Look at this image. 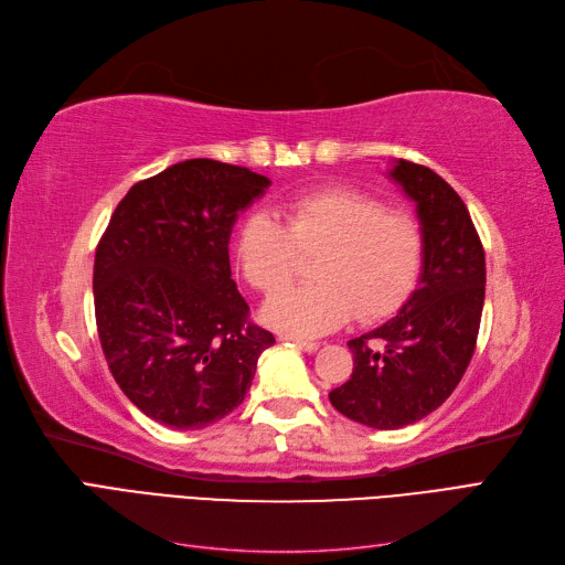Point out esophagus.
Listing matches in <instances>:
<instances>
[{
    "label": "esophagus",
    "mask_w": 565,
    "mask_h": 565,
    "mask_svg": "<svg viewBox=\"0 0 565 565\" xmlns=\"http://www.w3.org/2000/svg\"><path fill=\"white\" fill-rule=\"evenodd\" d=\"M280 339L282 341H292L295 347H299L301 351H306V353H313V351H318V341H309V339H295V337H287V334H280Z\"/></svg>",
    "instance_id": "1"
}]
</instances>
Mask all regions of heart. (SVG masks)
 Instances as JSON below:
<instances>
[{
  "mask_svg": "<svg viewBox=\"0 0 565 565\" xmlns=\"http://www.w3.org/2000/svg\"><path fill=\"white\" fill-rule=\"evenodd\" d=\"M285 224L259 210L235 235V259L247 285L276 297L295 282L301 254L320 259L318 285L292 289L264 306V320L287 334H324L349 322L396 311L417 282L424 233L419 221L380 198L328 188L289 200Z\"/></svg>",
  "mask_w": 565,
  "mask_h": 565,
  "instance_id": "b5f03b06",
  "label": "heart"
}]
</instances>
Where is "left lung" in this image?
<instances>
[{"label":"left lung","mask_w":565,"mask_h":565,"mask_svg":"<svg viewBox=\"0 0 565 565\" xmlns=\"http://www.w3.org/2000/svg\"><path fill=\"white\" fill-rule=\"evenodd\" d=\"M388 177L417 204L419 285L391 320L349 341L353 374L330 391L341 415L384 431L446 403L471 363L486 299V252L452 185L407 160Z\"/></svg>","instance_id":"1"}]
</instances>
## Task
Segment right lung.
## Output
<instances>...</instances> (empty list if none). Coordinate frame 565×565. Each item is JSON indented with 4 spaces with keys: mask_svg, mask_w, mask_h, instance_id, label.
<instances>
[{
    "mask_svg": "<svg viewBox=\"0 0 565 565\" xmlns=\"http://www.w3.org/2000/svg\"><path fill=\"white\" fill-rule=\"evenodd\" d=\"M270 181L207 158L134 183L94 259L100 349L125 396L172 429H204L245 401L276 337L231 278L235 218Z\"/></svg>",
    "mask_w": 565,
    "mask_h": 565,
    "instance_id": "1",
    "label": "right lung"
}]
</instances>
